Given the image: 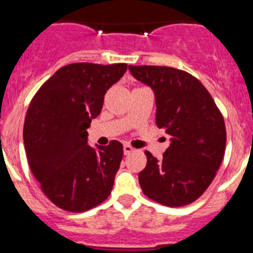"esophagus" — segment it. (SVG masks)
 <instances>
[{
  "mask_svg": "<svg viewBox=\"0 0 253 253\" xmlns=\"http://www.w3.org/2000/svg\"><path fill=\"white\" fill-rule=\"evenodd\" d=\"M133 151H134V148L132 146H129V144H125V146H124V153L126 154V156H127V154L132 153Z\"/></svg>",
  "mask_w": 253,
  "mask_h": 253,
  "instance_id": "34e87169",
  "label": "esophagus"
}]
</instances>
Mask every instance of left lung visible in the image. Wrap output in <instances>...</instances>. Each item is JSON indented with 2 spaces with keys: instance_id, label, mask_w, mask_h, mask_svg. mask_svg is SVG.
<instances>
[{
  "instance_id": "obj_1",
  "label": "left lung",
  "mask_w": 253,
  "mask_h": 253,
  "mask_svg": "<svg viewBox=\"0 0 253 253\" xmlns=\"http://www.w3.org/2000/svg\"><path fill=\"white\" fill-rule=\"evenodd\" d=\"M137 80L156 95V124L170 138L158 161L148 151L138 179L143 194L166 207H184L209 188L224 159L226 128L222 114L204 85L170 67L129 65Z\"/></svg>"
}]
</instances>
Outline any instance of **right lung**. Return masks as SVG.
Wrapping results in <instances>:
<instances>
[{
    "instance_id": "obj_1",
    "label": "right lung",
    "mask_w": 253,
    "mask_h": 253,
    "mask_svg": "<svg viewBox=\"0 0 253 253\" xmlns=\"http://www.w3.org/2000/svg\"><path fill=\"white\" fill-rule=\"evenodd\" d=\"M127 64L74 63L56 70L29 104L23 141L29 168L45 197L58 208L83 212L109 198L124 157L119 141L87 144L92 119L107 90L119 82Z\"/></svg>"
}]
</instances>
